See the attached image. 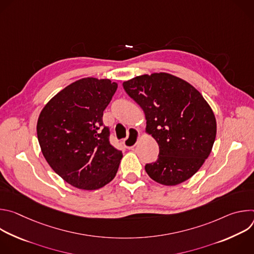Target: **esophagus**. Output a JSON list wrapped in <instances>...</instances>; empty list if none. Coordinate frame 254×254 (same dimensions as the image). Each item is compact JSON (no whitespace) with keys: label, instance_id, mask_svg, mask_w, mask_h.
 Masks as SVG:
<instances>
[{"label":"esophagus","instance_id":"esophagus-1","mask_svg":"<svg viewBox=\"0 0 254 254\" xmlns=\"http://www.w3.org/2000/svg\"><path fill=\"white\" fill-rule=\"evenodd\" d=\"M128 136L124 140V146L127 148V149H132L136 142L138 141V138H139V131L136 129V128H129V132H128Z\"/></svg>","mask_w":254,"mask_h":254}]
</instances>
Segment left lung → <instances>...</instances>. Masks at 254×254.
I'll return each instance as SVG.
<instances>
[{
	"label": "left lung",
	"instance_id": "8db88e82",
	"mask_svg": "<svg viewBox=\"0 0 254 254\" xmlns=\"http://www.w3.org/2000/svg\"><path fill=\"white\" fill-rule=\"evenodd\" d=\"M142 108L147 131L157 140L158 160L144 166L156 182L175 186L190 179L209 157L216 137V120L202 94L169 73L136 76L123 83Z\"/></svg>",
	"mask_w": 254,
	"mask_h": 254
}]
</instances>
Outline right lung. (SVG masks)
Masks as SVG:
<instances>
[{
  "instance_id": "add662e5",
  "label": "right lung",
  "mask_w": 254,
  "mask_h": 254,
  "mask_svg": "<svg viewBox=\"0 0 254 254\" xmlns=\"http://www.w3.org/2000/svg\"><path fill=\"white\" fill-rule=\"evenodd\" d=\"M118 88L110 79H79L58 92L42 110L37 136L49 166L64 181L96 190L116 177L122 151L110 141L102 116Z\"/></svg>"
}]
</instances>
